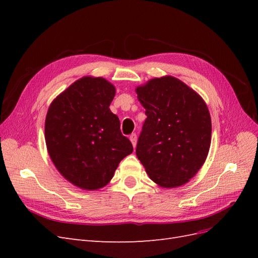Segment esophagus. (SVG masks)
<instances>
[{
  "mask_svg": "<svg viewBox=\"0 0 258 258\" xmlns=\"http://www.w3.org/2000/svg\"><path fill=\"white\" fill-rule=\"evenodd\" d=\"M129 139H130V141H131L132 145H134V147H136V146H137V135H136V134H132V135L129 137Z\"/></svg>",
  "mask_w": 258,
  "mask_h": 258,
  "instance_id": "obj_1",
  "label": "esophagus"
}]
</instances>
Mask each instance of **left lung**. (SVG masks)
<instances>
[{
  "label": "left lung",
  "mask_w": 258,
  "mask_h": 258,
  "mask_svg": "<svg viewBox=\"0 0 258 258\" xmlns=\"http://www.w3.org/2000/svg\"><path fill=\"white\" fill-rule=\"evenodd\" d=\"M136 91L147 116L136 150L139 160L159 186L186 184L210 150L212 124L206 102L173 76L153 79Z\"/></svg>",
  "instance_id": "8db88e82"
}]
</instances>
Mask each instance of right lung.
<instances>
[{
    "mask_svg": "<svg viewBox=\"0 0 258 258\" xmlns=\"http://www.w3.org/2000/svg\"><path fill=\"white\" fill-rule=\"evenodd\" d=\"M115 87L85 76L54 99L45 120V140L54 167L73 185L96 190L111 181L119 162L134 152L110 110Z\"/></svg>",
    "mask_w": 258,
    "mask_h": 258,
    "instance_id": "right-lung-1",
    "label": "right lung"
}]
</instances>
